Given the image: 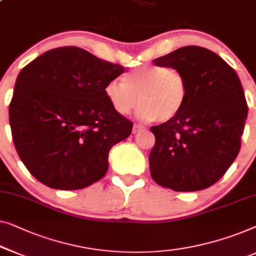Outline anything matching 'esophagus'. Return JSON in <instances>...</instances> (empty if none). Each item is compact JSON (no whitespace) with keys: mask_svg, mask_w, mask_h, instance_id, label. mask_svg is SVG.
Segmentation results:
<instances>
[{"mask_svg":"<svg viewBox=\"0 0 256 256\" xmlns=\"http://www.w3.org/2000/svg\"><path fill=\"white\" fill-rule=\"evenodd\" d=\"M144 130V127L140 124H134V127H132V134H136V132H143Z\"/></svg>","mask_w":256,"mask_h":256,"instance_id":"34e87169","label":"esophagus"}]
</instances>
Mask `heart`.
<instances>
[{
	"mask_svg": "<svg viewBox=\"0 0 256 256\" xmlns=\"http://www.w3.org/2000/svg\"><path fill=\"white\" fill-rule=\"evenodd\" d=\"M190 88L180 70L150 66L126 74L105 85V96L114 112L126 116L140 104L137 116L142 121L168 122L186 105Z\"/></svg>",
	"mask_w": 256,
	"mask_h": 256,
	"instance_id": "obj_1",
	"label": "heart"
}]
</instances>
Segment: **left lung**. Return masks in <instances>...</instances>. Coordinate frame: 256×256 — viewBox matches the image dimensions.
<instances>
[{
  "mask_svg": "<svg viewBox=\"0 0 256 256\" xmlns=\"http://www.w3.org/2000/svg\"><path fill=\"white\" fill-rule=\"evenodd\" d=\"M154 64L180 70L190 94L179 116L150 128L151 176L176 192L206 190L239 154L248 113L242 85L223 58L200 46L178 48Z\"/></svg>",
  "mask_w": 256,
  "mask_h": 256,
  "instance_id": "1",
  "label": "left lung"
}]
</instances>
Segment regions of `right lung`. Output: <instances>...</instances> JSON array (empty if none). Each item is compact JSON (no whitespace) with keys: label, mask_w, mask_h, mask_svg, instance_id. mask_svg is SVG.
Here are the masks:
<instances>
[{"label":"right lung","mask_w":256,"mask_h":256,"mask_svg":"<svg viewBox=\"0 0 256 256\" xmlns=\"http://www.w3.org/2000/svg\"><path fill=\"white\" fill-rule=\"evenodd\" d=\"M124 72L75 46L48 50L20 70L9 121L17 154L36 180L74 190L105 176L110 150L132 129L105 96Z\"/></svg>","instance_id":"right-lung-1"}]
</instances>
